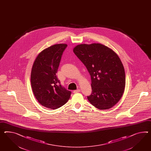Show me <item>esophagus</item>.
<instances>
[{
	"instance_id": "obj_1",
	"label": "esophagus",
	"mask_w": 151,
	"mask_h": 151,
	"mask_svg": "<svg viewBox=\"0 0 151 151\" xmlns=\"http://www.w3.org/2000/svg\"><path fill=\"white\" fill-rule=\"evenodd\" d=\"M80 91H81V90L79 89H77V90H74L73 93H79V92H80Z\"/></svg>"
}]
</instances>
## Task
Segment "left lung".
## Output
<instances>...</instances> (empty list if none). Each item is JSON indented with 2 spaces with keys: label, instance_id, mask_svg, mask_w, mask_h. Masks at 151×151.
<instances>
[{
  "label": "left lung",
  "instance_id": "1",
  "mask_svg": "<svg viewBox=\"0 0 151 151\" xmlns=\"http://www.w3.org/2000/svg\"><path fill=\"white\" fill-rule=\"evenodd\" d=\"M73 52L91 76L89 102L100 110L113 107L120 100L125 86L124 66L118 55L100 43L78 45Z\"/></svg>",
  "mask_w": 151,
  "mask_h": 151
}]
</instances>
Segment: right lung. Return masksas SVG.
Instances as JSON below:
<instances>
[{
  "instance_id": "right-lung-1",
  "label": "right lung",
  "mask_w": 151,
  "mask_h": 151,
  "mask_svg": "<svg viewBox=\"0 0 151 151\" xmlns=\"http://www.w3.org/2000/svg\"><path fill=\"white\" fill-rule=\"evenodd\" d=\"M67 45L58 44L42 51L32 68L31 83L35 97L44 107L56 109L70 99L71 92L62 87L56 76L62 53Z\"/></svg>"
}]
</instances>
